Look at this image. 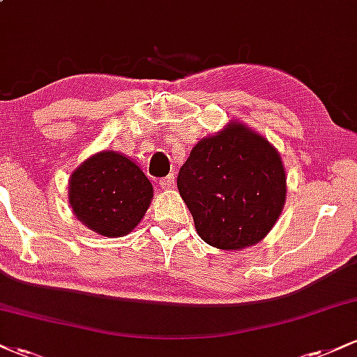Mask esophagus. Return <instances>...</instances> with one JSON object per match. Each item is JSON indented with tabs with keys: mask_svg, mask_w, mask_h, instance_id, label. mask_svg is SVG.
<instances>
[{
	"mask_svg": "<svg viewBox=\"0 0 357 357\" xmlns=\"http://www.w3.org/2000/svg\"><path fill=\"white\" fill-rule=\"evenodd\" d=\"M159 186H161L162 190H171V188L174 186V176L169 174L166 176V178L159 179Z\"/></svg>",
	"mask_w": 357,
	"mask_h": 357,
	"instance_id": "34e87169",
	"label": "esophagus"
}]
</instances>
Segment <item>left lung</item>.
Listing matches in <instances>:
<instances>
[{
	"label": "left lung",
	"instance_id": "8db88e82",
	"mask_svg": "<svg viewBox=\"0 0 357 357\" xmlns=\"http://www.w3.org/2000/svg\"><path fill=\"white\" fill-rule=\"evenodd\" d=\"M280 154L260 134L230 122L204 137L178 174L198 235L211 247L241 250L265 238L287 195Z\"/></svg>",
	"mask_w": 357,
	"mask_h": 357
}]
</instances>
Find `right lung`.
I'll use <instances>...</instances> for the list:
<instances>
[{
  "label": "right lung",
  "instance_id": "obj_1",
  "mask_svg": "<svg viewBox=\"0 0 357 357\" xmlns=\"http://www.w3.org/2000/svg\"><path fill=\"white\" fill-rule=\"evenodd\" d=\"M153 198V184L136 162L116 151L93 154L73 171L68 203L85 227L116 238L137 227Z\"/></svg>",
  "mask_w": 357,
  "mask_h": 357
}]
</instances>
